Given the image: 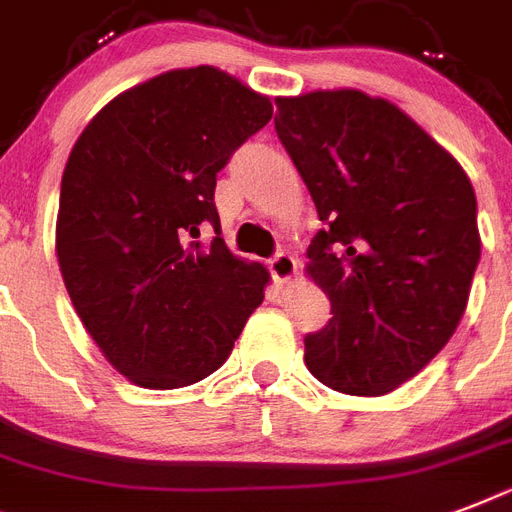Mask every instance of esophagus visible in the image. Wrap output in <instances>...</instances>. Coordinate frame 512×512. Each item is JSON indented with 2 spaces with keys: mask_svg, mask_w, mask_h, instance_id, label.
I'll return each mask as SVG.
<instances>
[{
  "mask_svg": "<svg viewBox=\"0 0 512 512\" xmlns=\"http://www.w3.org/2000/svg\"><path fill=\"white\" fill-rule=\"evenodd\" d=\"M268 268H271L273 279L279 281V284H287V281H292L297 276V260L289 252H279L268 263Z\"/></svg>",
  "mask_w": 512,
  "mask_h": 512,
  "instance_id": "1",
  "label": "esophagus"
}]
</instances>
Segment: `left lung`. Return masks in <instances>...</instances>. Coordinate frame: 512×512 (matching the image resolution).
<instances>
[{
  "label": "left lung",
  "instance_id": "8db88e82",
  "mask_svg": "<svg viewBox=\"0 0 512 512\" xmlns=\"http://www.w3.org/2000/svg\"><path fill=\"white\" fill-rule=\"evenodd\" d=\"M276 103L279 140L324 223L305 273L335 313L305 337V366L332 390L385 396L444 348L468 308L476 193L390 100L345 87Z\"/></svg>",
  "mask_w": 512,
  "mask_h": 512
}]
</instances>
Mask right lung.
I'll return each mask as SVG.
<instances>
[{
  "mask_svg": "<svg viewBox=\"0 0 512 512\" xmlns=\"http://www.w3.org/2000/svg\"><path fill=\"white\" fill-rule=\"evenodd\" d=\"M271 116L268 95L220 68H172L119 92L68 154L63 284L108 364L140 388L204 380L263 303L268 268L196 236L220 223L217 172Z\"/></svg>",
  "mask_w": 512,
  "mask_h": 512,
  "instance_id": "obj_1",
  "label": "right lung"
}]
</instances>
